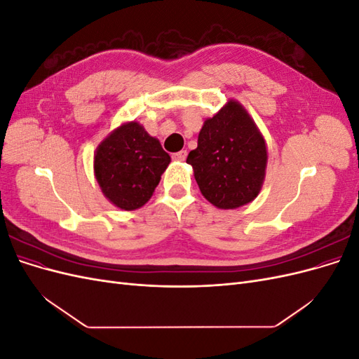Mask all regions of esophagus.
<instances>
[{
	"instance_id": "esophagus-1",
	"label": "esophagus",
	"mask_w": 359,
	"mask_h": 359,
	"mask_svg": "<svg viewBox=\"0 0 359 359\" xmlns=\"http://www.w3.org/2000/svg\"><path fill=\"white\" fill-rule=\"evenodd\" d=\"M186 157H187V151H186V149H182V151H180V153H175V154H172V158H173V160H178V161H182V160H186Z\"/></svg>"
}]
</instances>
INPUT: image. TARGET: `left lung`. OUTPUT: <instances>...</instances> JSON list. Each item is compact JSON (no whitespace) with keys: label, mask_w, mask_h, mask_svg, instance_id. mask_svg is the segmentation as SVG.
<instances>
[{"label":"left lung","mask_w":359,"mask_h":359,"mask_svg":"<svg viewBox=\"0 0 359 359\" xmlns=\"http://www.w3.org/2000/svg\"><path fill=\"white\" fill-rule=\"evenodd\" d=\"M266 147L262 135L244 107L229 100L223 109L206 119L190 151L201 193L217 208L233 210L252 202L265 178Z\"/></svg>","instance_id":"obj_1"}]
</instances>
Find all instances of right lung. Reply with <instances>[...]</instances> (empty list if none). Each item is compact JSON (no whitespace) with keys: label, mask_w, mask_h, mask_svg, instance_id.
<instances>
[{"label":"right lung","mask_w":359,"mask_h":359,"mask_svg":"<svg viewBox=\"0 0 359 359\" xmlns=\"http://www.w3.org/2000/svg\"><path fill=\"white\" fill-rule=\"evenodd\" d=\"M169 163L158 140L133 121L118 127L99 145L94 172L104 196L118 208L133 211L153 196Z\"/></svg>","instance_id":"add662e5"}]
</instances>
